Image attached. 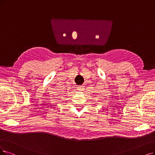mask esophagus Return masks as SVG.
Returning <instances> with one entry per match:
<instances>
[{
    "label": "esophagus",
    "mask_w": 155,
    "mask_h": 155,
    "mask_svg": "<svg viewBox=\"0 0 155 155\" xmlns=\"http://www.w3.org/2000/svg\"><path fill=\"white\" fill-rule=\"evenodd\" d=\"M84 86H83V85H79V86H78V90H83L84 89Z\"/></svg>",
    "instance_id": "esophagus-1"
}]
</instances>
